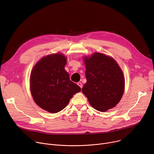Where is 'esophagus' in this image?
<instances>
[{
  "mask_svg": "<svg viewBox=\"0 0 154 154\" xmlns=\"http://www.w3.org/2000/svg\"><path fill=\"white\" fill-rule=\"evenodd\" d=\"M77 85L81 88H82V83H81V82H78V83H77Z\"/></svg>",
  "mask_w": 154,
  "mask_h": 154,
  "instance_id": "34e87169",
  "label": "esophagus"
}]
</instances>
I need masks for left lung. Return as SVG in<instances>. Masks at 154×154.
<instances>
[{"label": "left lung", "instance_id": "8db88e82", "mask_svg": "<svg viewBox=\"0 0 154 154\" xmlns=\"http://www.w3.org/2000/svg\"><path fill=\"white\" fill-rule=\"evenodd\" d=\"M87 82L82 92L92 107L105 112L115 107L123 95L125 81L123 72L115 59L94 52L84 56Z\"/></svg>", "mask_w": 154, "mask_h": 154}]
</instances>
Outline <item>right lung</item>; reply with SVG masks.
<instances>
[{"instance_id": "right-lung-1", "label": "right lung", "mask_w": 154, "mask_h": 154, "mask_svg": "<svg viewBox=\"0 0 154 154\" xmlns=\"http://www.w3.org/2000/svg\"><path fill=\"white\" fill-rule=\"evenodd\" d=\"M66 62L63 54L47 55L35 64L30 74V91L34 102L51 113L62 110L74 94L81 91L69 79L65 69Z\"/></svg>"}]
</instances>
